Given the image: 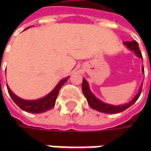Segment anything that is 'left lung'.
Listing matches in <instances>:
<instances>
[{
    "instance_id": "left-lung-1",
    "label": "left lung",
    "mask_w": 151,
    "mask_h": 151,
    "mask_svg": "<svg viewBox=\"0 0 151 151\" xmlns=\"http://www.w3.org/2000/svg\"><path fill=\"white\" fill-rule=\"evenodd\" d=\"M125 46L129 49V50H132L134 52V54L136 55L137 57L139 58H141L142 59V55H141V52L139 50V44L137 43L136 41H131V42H124V43ZM142 72L144 73V67L142 66ZM142 86L143 83L141 84V86L139 87V90L138 91L136 95L134 96V97L128 103H125L123 105H112V104H108L106 102H103L101 101L100 99H98L97 97L95 96V95L91 91L90 87H89V85L88 82L83 78V81H82V91H83V94L86 96V100L88 101L89 105L91 108L95 109L98 112H101V113H109V114H114V113H119L123 112L126 110L127 108H129L131 107L135 101L138 100V98L139 97L140 94H141V91H142Z\"/></svg>"
}]
</instances>
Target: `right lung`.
<instances>
[{"label":"right lung","mask_w":151,"mask_h":151,"mask_svg":"<svg viewBox=\"0 0 151 151\" xmlns=\"http://www.w3.org/2000/svg\"><path fill=\"white\" fill-rule=\"evenodd\" d=\"M68 78L69 77L62 79L48 95H46L42 98L37 99V100H24L14 94L12 92V91L10 89L7 84H6V86H7L9 95L11 96L12 99L13 100L15 103L20 107L22 110L32 113H42L47 112L54 107V106L55 105L56 98L59 94V91L62 87V86L66 82Z\"/></svg>","instance_id":"1"}]
</instances>
